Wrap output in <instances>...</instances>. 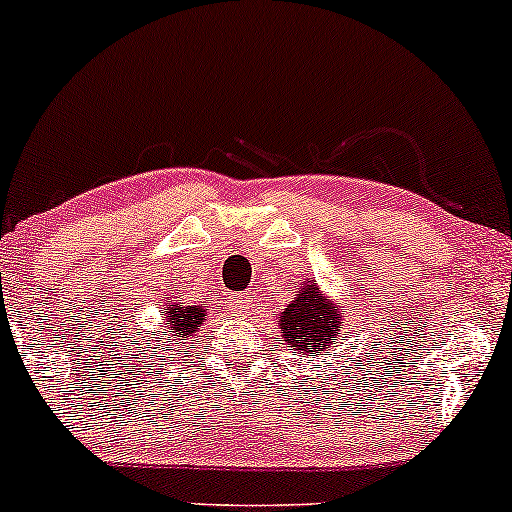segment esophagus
Masks as SVG:
<instances>
[{
    "instance_id": "1",
    "label": "esophagus",
    "mask_w": 512,
    "mask_h": 512,
    "mask_svg": "<svg viewBox=\"0 0 512 512\" xmlns=\"http://www.w3.org/2000/svg\"><path fill=\"white\" fill-rule=\"evenodd\" d=\"M233 308H236L238 313L248 315L250 310H252V298L248 296V293H240V296L233 298Z\"/></svg>"
}]
</instances>
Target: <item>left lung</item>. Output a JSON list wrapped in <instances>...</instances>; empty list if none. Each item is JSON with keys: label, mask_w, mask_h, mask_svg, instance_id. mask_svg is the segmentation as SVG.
<instances>
[{"label": "left lung", "mask_w": 512, "mask_h": 512, "mask_svg": "<svg viewBox=\"0 0 512 512\" xmlns=\"http://www.w3.org/2000/svg\"><path fill=\"white\" fill-rule=\"evenodd\" d=\"M342 315L344 310L317 289V284L305 281L276 320L279 342L289 344L291 354L327 356L332 344L339 342Z\"/></svg>", "instance_id": "1"}]
</instances>
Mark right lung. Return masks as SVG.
<instances>
[{
	"mask_svg": "<svg viewBox=\"0 0 512 512\" xmlns=\"http://www.w3.org/2000/svg\"><path fill=\"white\" fill-rule=\"evenodd\" d=\"M204 322H207V305H182L175 303L173 298H168L166 308H163V322H158L161 327H166L170 342H173H166V351L173 349L175 344H185L182 339L197 337L199 327H202Z\"/></svg>",
	"mask_w": 512,
	"mask_h": 512,
	"instance_id": "1",
	"label": "right lung"
}]
</instances>
